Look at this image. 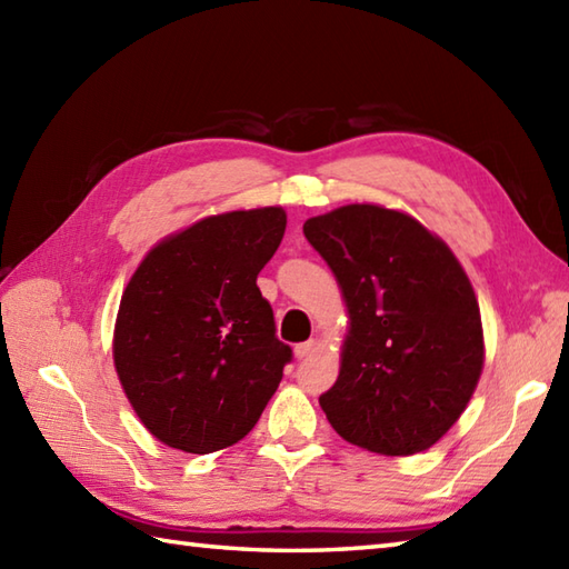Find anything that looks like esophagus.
<instances>
[{"label":"esophagus","mask_w":569,"mask_h":569,"mask_svg":"<svg viewBox=\"0 0 569 569\" xmlns=\"http://www.w3.org/2000/svg\"><path fill=\"white\" fill-rule=\"evenodd\" d=\"M316 340H308V342H300V345H296V357L298 359H306V357H310L312 352H316Z\"/></svg>","instance_id":"esophagus-1"}]
</instances>
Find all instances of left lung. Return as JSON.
<instances>
[{"instance_id": "8db88e82", "label": "left lung", "mask_w": 569, "mask_h": 569, "mask_svg": "<svg viewBox=\"0 0 569 569\" xmlns=\"http://www.w3.org/2000/svg\"><path fill=\"white\" fill-rule=\"evenodd\" d=\"M303 234L349 310L342 367L320 406L347 442L401 457L462 416L485 365L477 296L455 253L413 217L345 204Z\"/></svg>"}]
</instances>
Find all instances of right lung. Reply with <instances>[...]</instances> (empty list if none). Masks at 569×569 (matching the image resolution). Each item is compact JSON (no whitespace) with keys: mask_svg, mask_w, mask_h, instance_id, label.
<instances>
[{"mask_svg":"<svg viewBox=\"0 0 569 569\" xmlns=\"http://www.w3.org/2000/svg\"><path fill=\"white\" fill-rule=\"evenodd\" d=\"M286 232L281 208L204 217L156 244L114 325V367L153 438L208 455L257 426L293 349L257 286Z\"/></svg>","mask_w":569,"mask_h":569,"instance_id":"obj_1","label":"right lung"}]
</instances>
